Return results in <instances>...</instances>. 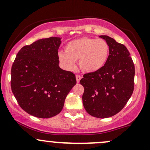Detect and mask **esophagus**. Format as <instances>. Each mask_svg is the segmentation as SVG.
Masks as SVG:
<instances>
[{
	"mask_svg": "<svg viewBox=\"0 0 150 150\" xmlns=\"http://www.w3.org/2000/svg\"><path fill=\"white\" fill-rule=\"evenodd\" d=\"M81 79H82V77H81L80 75H76V80L77 83L80 82Z\"/></svg>",
	"mask_w": 150,
	"mask_h": 150,
	"instance_id": "esophagus-1",
	"label": "esophagus"
}]
</instances>
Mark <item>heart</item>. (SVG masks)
Segmentation results:
<instances>
[{
	"mask_svg": "<svg viewBox=\"0 0 150 150\" xmlns=\"http://www.w3.org/2000/svg\"><path fill=\"white\" fill-rule=\"evenodd\" d=\"M109 45L103 39L83 37L68 42L64 52H59L58 59L65 69L73 71L75 62L86 73H94L103 67L109 56Z\"/></svg>",
	"mask_w": 150,
	"mask_h": 150,
	"instance_id": "b5f03b06",
	"label": "heart"
}]
</instances>
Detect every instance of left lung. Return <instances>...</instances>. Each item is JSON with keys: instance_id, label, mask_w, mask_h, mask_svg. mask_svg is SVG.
<instances>
[{"instance_id": "left-lung-1", "label": "left lung", "mask_w": 150, "mask_h": 150, "mask_svg": "<svg viewBox=\"0 0 150 150\" xmlns=\"http://www.w3.org/2000/svg\"><path fill=\"white\" fill-rule=\"evenodd\" d=\"M109 45L107 62L101 69L84 74L82 102L91 116L108 118L123 109L134 89L135 66L127 48L108 35H100Z\"/></svg>"}]
</instances>
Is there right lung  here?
Instances as JSON below:
<instances>
[{"label":"right lung","instance_id":"obj_1","mask_svg":"<svg viewBox=\"0 0 150 150\" xmlns=\"http://www.w3.org/2000/svg\"><path fill=\"white\" fill-rule=\"evenodd\" d=\"M60 38L38 40L23 47L11 69V89L19 106L30 115L50 118L61 112L76 84L75 74L59 67Z\"/></svg>","mask_w":150,"mask_h":150}]
</instances>
